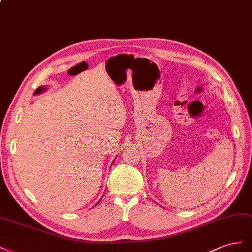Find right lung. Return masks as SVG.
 Segmentation results:
<instances>
[{"mask_svg":"<svg viewBox=\"0 0 252 252\" xmlns=\"http://www.w3.org/2000/svg\"><path fill=\"white\" fill-rule=\"evenodd\" d=\"M46 89L44 88V86H39V88L34 91V95H39L41 94V93L44 92Z\"/></svg>","mask_w":252,"mask_h":252,"instance_id":"obj_1","label":"right lung"}]
</instances>
